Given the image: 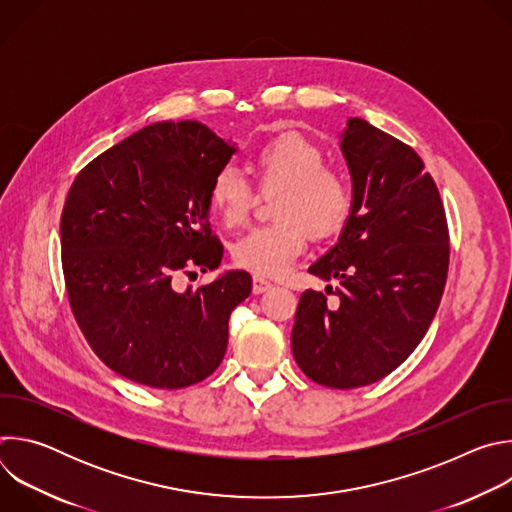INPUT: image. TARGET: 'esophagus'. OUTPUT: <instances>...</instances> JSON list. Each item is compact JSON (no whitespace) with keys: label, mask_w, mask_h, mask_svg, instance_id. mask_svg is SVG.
Listing matches in <instances>:
<instances>
[{"label":"esophagus","mask_w":512,"mask_h":512,"mask_svg":"<svg viewBox=\"0 0 512 512\" xmlns=\"http://www.w3.org/2000/svg\"><path fill=\"white\" fill-rule=\"evenodd\" d=\"M271 287H273L271 281H267V279H263L259 275L253 277V294H265V291L271 289Z\"/></svg>","instance_id":"1"}]
</instances>
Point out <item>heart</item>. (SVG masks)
Masks as SVG:
<instances>
[{"instance_id": "obj_1", "label": "heart", "mask_w": 512, "mask_h": 512, "mask_svg": "<svg viewBox=\"0 0 512 512\" xmlns=\"http://www.w3.org/2000/svg\"><path fill=\"white\" fill-rule=\"evenodd\" d=\"M326 156L316 143L300 135H281L253 156L263 190L279 188L273 214L279 221L251 229L231 247L233 261L263 277L281 275L308 241L334 235L350 214L352 190L346 178L324 166ZM208 202L225 227L243 225L253 204V188L233 166L218 170L208 188Z\"/></svg>"}]
</instances>
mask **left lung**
I'll return each instance as SVG.
<instances>
[{
	"instance_id": "8db88e82",
	"label": "left lung",
	"mask_w": 512,
	"mask_h": 512,
	"mask_svg": "<svg viewBox=\"0 0 512 512\" xmlns=\"http://www.w3.org/2000/svg\"><path fill=\"white\" fill-rule=\"evenodd\" d=\"M340 148L352 208L338 243L310 267L340 279L306 289L291 350L308 379L332 389L381 381L415 350L440 306L450 265L446 210L407 143L350 117Z\"/></svg>"
}]
</instances>
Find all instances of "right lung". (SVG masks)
Listing matches in <instances>:
<instances>
[{"label": "right lung", "instance_id": "right-lung-1", "mask_svg": "<svg viewBox=\"0 0 512 512\" xmlns=\"http://www.w3.org/2000/svg\"><path fill=\"white\" fill-rule=\"evenodd\" d=\"M233 154L198 121L154 123L97 156L68 190L60 249L72 314L95 354L133 383L184 389L223 362L251 275L227 271L186 291L174 277L221 265L208 188Z\"/></svg>", "mask_w": 512, "mask_h": 512}]
</instances>
